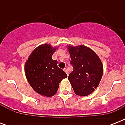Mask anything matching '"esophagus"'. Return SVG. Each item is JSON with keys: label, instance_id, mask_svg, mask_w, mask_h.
I'll use <instances>...</instances> for the list:
<instances>
[{"label": "esophagus", "instance_id": "34e87169", "mask_svg": "<svg viewBox=\"0 0 125 125\" xmlns=\"http://www.w3.org/2000/svg\"><path fill=\"white\" fill-rule=\"evenodd\" d=\"M63 70H64V71L65 73H66V74H67V75H68V74H69V73H68V71H67V69H66V68H65L64 69H63Z\"/></svg>", "mask_w": 125, "mask_h": 125}]
</instances>
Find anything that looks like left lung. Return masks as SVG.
I'll use <instances>...</instances> for the list:
<instances>
[{
    "label": "left lung",
    "instance_id": "obj_1",
    "mask_svg": "<svg viewBox=\"0 0 125 125\" xmlns=\"http://www.w3.org/2000/svg\"><path fill=\"white\" fill-rule=\"evenodd\" d=\"M73 71L68 76L75 94L87 96L95 91L103 74V64L98 55L85 45H68Z\"/></svg>",
    "mask_w": 125,
    "mask_h": 125
}]
</instances>
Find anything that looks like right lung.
Returning <instances> with one entry per match:
<instances>
[{"mask_svg": "<svg viewBox=\"0 0 125 125\" xmlns=\"http://www.w3.org/2000/svg\"><path fill=\"white\" fill-rule=\"evenodd\" d=\"M56 47L43 44L36 47L26 60L24 72L26 79L34 91L44 97H51L56 94L61 81L67 77L58 67L57 60L52 56Z\"/></svg>", "mask_w": 125, "mask_h": 125, "instance_id": "obj_1", "label": "right lung"}]
</instances>
